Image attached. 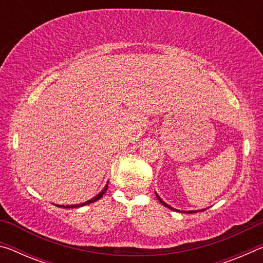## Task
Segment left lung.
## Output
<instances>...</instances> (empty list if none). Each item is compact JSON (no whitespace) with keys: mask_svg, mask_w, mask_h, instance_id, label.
<instances>
[{"mask_svg":"<svg viewBox=\"0 0 263 263\" xmlns=\"http://www.w3.org/2000/svg\"><path fill=\"white\" fill-rule=\"evenodd\" d=\"M155 195H157V198L159 199V202L162 204L163 206H166V208H168V209H171V210H173V211H179V212H183V213H195V212H198V211H196V210H191V211H181V210H177V209H174V208H172L171 205H168L167 203H164L162 199H161V197H160V196L155 193ZM205 210V209H202V210H199V211H204Z\"/></svg>","mask_w":263,"mask_h":263,"instance_id":"left-lung-1","label":"left lung"}]
</instances>
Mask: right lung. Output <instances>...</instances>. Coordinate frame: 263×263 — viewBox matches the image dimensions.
<instances>
[{
    "mask_svg": "<svg viewBox=\"0 0 263 263\" xmlns=\"http://www.w3.org/2000/svg\"><path fill=\"white\" fill-rule=\"evenodd\" d=\"M108 184H109V181L106 182V184L104 185V188L101 190V193H99L95 196V197H92L91 199H89V201H87V202H83L81 204H74V205H73V204H72V205H59V204H57V206H61V208H66V209H74V208H81L83 205H87V204L94 203L96 201H99L101 197H103V195L106 193V190H108Z\"/></svg>",
    "mask_w": 263,
    "mask_h": 263,
    "instance_id": "right-lung-1",
    "label": "right lung"
}]
</instances>
